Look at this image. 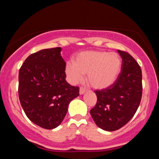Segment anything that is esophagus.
<instances>
[{"label": "esophagus", "mask_w": 159, "mask_h": 159, "mask_svg": "<svg viewBox=\"0 0 159 159\" xmlns=\"http://www.w3.org/2000/svg\"><path fill=\"white\" fill-rule=\"evenodd\" d=\"M86 93V90L84 88H83V87H81V88H80V90H79V93H80V95H83V94H84Z\"/></svg>", "instance_id": "esophagus-1"}]
</instances>
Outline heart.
I'll return each mask as SVG.
<instances>
[{
  "label": "heart",
  "mask_w": 159,
  "mask_h": 159,
  "mask_svg": "<svg viewBox=\"0 0 159 159\" xmlns=\"http://www.w3.org/2000/svg\"><path fill=\"white\" fill-rule=\"evenodd\" d=\"M121 69V60L116 53L86 51L74 57L73 63H67L65 72L69 82L77 84L87 74V81L96 90L111 87Z\"/></svg>",
  "instance_id": "obj_1"
}]
</instances>
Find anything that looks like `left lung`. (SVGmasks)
I'll return each mask as SVG.
<instances>
[{
	"mask_svg": "<svg viewBox=\"0 0 159 159\" xmlns=\"http://www.w3.org/2000/svg\"><path fill=\"white\" fill-rule=\"evenodd\" d=\"M123 60L122 69L111 87L96 90V106L90 110L95 123L107 132L125 125L139 107L142 96V72L135 60L126 52L117 50Z\"/></svg>",
	"mask_w": 159,
	"mask_h": 159,
	"instance_id": "obj_1",
	"label": "left lung"
}]
</instances>
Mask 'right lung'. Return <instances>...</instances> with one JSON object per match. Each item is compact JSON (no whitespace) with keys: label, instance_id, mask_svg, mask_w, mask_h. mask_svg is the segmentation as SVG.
<instances>
[{"label":"right lung","instance_id":"add662e5","mask_svg":"<svg viewBox=\"0 0 159 159\" xmlns=\"http://www.w3.org/2000/svg\"><path fill=\"white\" fill-rule=\"evenodd\" d=\"M61 48L43 49L30 54L19 73L20 103L30 121L45 129L62 123L69 104L79 88L66 81V62Z\"/></svg>","mask_w":159,"mask_h":159}]
</instances>
